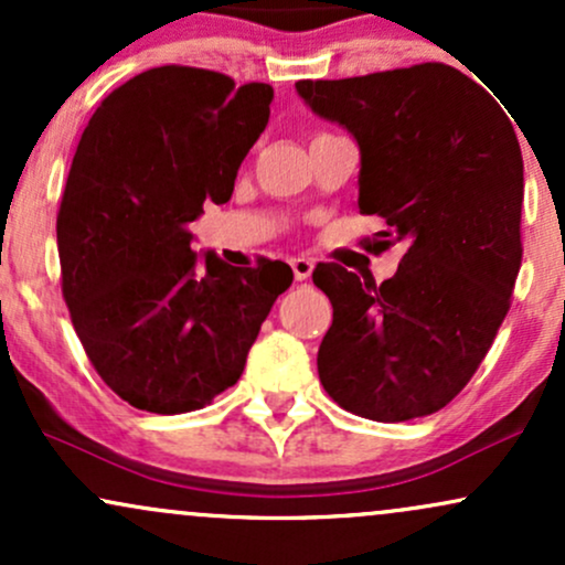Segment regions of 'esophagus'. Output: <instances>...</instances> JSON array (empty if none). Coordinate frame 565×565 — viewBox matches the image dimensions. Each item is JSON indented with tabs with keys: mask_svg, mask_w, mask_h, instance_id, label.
Listing matches in <instances>:
<instances>
[{
	"mask_svg": "<svg viewBox=\"0 0 565 565\" xmlns=\"http://www.w3.org/2000/svg\"><path fill=\"white\" fill-rule=\"evenodd\" d=\"M291 270H295L297 281H308L310 274H313V263H310L308 257H295V260H291Z\"/></svg>",
	"mask_w": 565,
	"mask_h": 565,
	"instance_id": "esophagus-1",
	"label": "esophagus"
}]
</instances>
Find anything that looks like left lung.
Returning <instances> with one entry per match:
<instances>
[{"instance_id": "8db88e82", "label": "left lung", "mask_w": 565, "mask_h": 565, "mask_svg": "<svg viewBox=\"0 0 565 565\" xmlns=\"http://www.w3.org/2000/svg\"><path fill=\"white\" fill-rule=\"evenodd\" d=\"M295 87L359 142V210L391 228L374 249L406 244L382 284L316 265L334 308L319 348L323 391L374 423L438 412L481 366L521 270L515 129L481 84L444 63Z\"/></svg>"}]
</instances>
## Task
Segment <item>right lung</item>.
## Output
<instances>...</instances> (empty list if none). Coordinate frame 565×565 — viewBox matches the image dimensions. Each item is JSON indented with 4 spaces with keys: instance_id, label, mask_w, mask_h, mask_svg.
I'll return each instance as SVG.
<instances>
[{
    "instance_id": "right-lung-1",
    "label": "right lung",
    "mask_w": 565,
    "mask_h": 565,
    "mask_svg": "<svg viewBox=\"0 0 565 565\" xmlns=\"http://www.w3.org/2000/svg\"><path fill=\"white\" fill-rule=\"evenodd\" d=\"M274 87L206 68L142 71L97 106L57 212L63 297L89 361L129 406L183 414L242 377L291 268L193 252L188 225L225 204Z\"/></svg>"
}]
</instances>
